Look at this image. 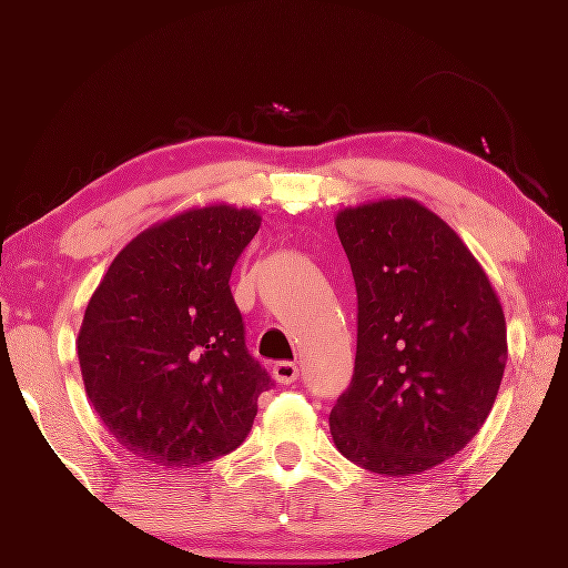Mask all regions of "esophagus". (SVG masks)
<instances>
[{"instance_id":"34e87169","label":"esophagus","mask_w":568,"mask_h":568,"mask_svg":"<svg viewBox=\"0 0 568 568\" xmlns=\"http://www.w3.org/2000/svg\"><path fill=\"white\" fill-rule=\"evenodd\" d=\"M300 367L290 363V359H282V363H274V378L282 383V386H290V383L297 381Z\"/></svg>"}]
</instances>
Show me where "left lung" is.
Instances as JSON below:
<instances>
[{"mask_svg":"<svg viewBox=\"0 0 568 568\" xmlns=\"http://www.w3.org/2000/svg\"><path fill=\"white\" fill-rule=\"evenodd\" d=\"M336 232L355 276L357 355L331 436L371 473H425L459 454L493 409L504 311L452 226L409 197L342 211Z\"/></svg>","mask_w":568,"mask_h":568,"instance_id":"left-lung-1","label":"left lung"}]
</instances>
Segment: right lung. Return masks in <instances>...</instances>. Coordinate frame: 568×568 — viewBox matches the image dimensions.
I'll list each match as a JSON object with an SVG mask.
<instances>
[{
    "label": "right lung",
    "instance_id": "obj_1",
    "mask_svg": "<svg viewBox=\"0 0 568 568\" xmlns=\"http://www.w3.org/2000/svg\"><path fill=\"white\" fill-rule=\"evenodd\" d=\"M261 216L209 205L151 226L85 307L78 357L109 433L159 467H197L247 438L274 386L247 352L232 268Z\"/></svg>",
    "mask_w": 568,
    "mask_h": 568
}]
</instances>
